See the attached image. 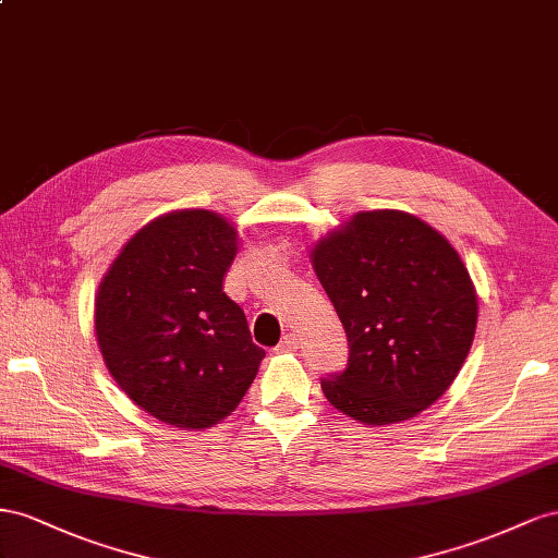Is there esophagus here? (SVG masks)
Returning <instances> with one entry per match:
<instances>
[{
	"label": "esophagus",
	"mask_w": 558,
	"mask_h": 558,
	"mask_svg": "<svg viewBox=\"0 0 558 558\" xmlns=\"http://www.w3.org/2000/svg\"><path fill=\"white\" fill-rule=\"evenodd\" d=\"M299 348V337L296 333H288V337H284L280 343H278V353H294V350Z\"/></svg>",
	"instance_id": "34e87169"
}]
</instances>
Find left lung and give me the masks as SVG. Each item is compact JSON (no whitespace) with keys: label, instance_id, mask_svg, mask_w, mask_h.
I'll use <instances>...</instances> for the list:
<instances>
[{"label":"left lung","instance_id":"1","mask_svg":"<svg viewBox=\"0 0 558 558\" xmlns=\"http://www.w3.org/2000/svg\"><path fill=\"white\" fill-rule=\"evenodd\" d=\"M348 337L327 402L364 425L418 416L470 353L480 301L456 247L404 210L355 213L311 250Z\"/></svg>","mask_w":558,"mask_h":558}]
</instances>
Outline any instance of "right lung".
Returning a JSON list of instances; mask_svg holds the SVG:
<instances>
[{"mask_svg":"<svg viewBox=\"0 0 558 558\" xmlns=\"http://www.w3.org/2000/svg\"><path fill=\"white\" fill-rule=\"evenodd\" d=\"M235 252L238 229L227 217L172 210L142 227L100 280L95 337L105 367L166 425H217L259 372L264 348L221 290Z\"/></svg>","mask_w":558,"mask_h":558,"instance_id":"1","label":"right lung"}]
</instances>
